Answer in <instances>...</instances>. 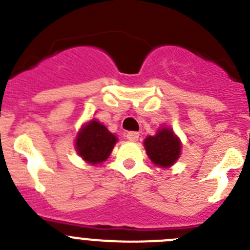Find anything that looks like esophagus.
Segmentation results:
<instances>
[{
    "label": "esophagus",
    "mask_w": 250,
    "mask_h": 250,
    "mask_svg": "<svg viewBox=\"0 0 250 250\" xmlns=\"http://www.w3.org/2000/svg\"><path fill=\"white\" fill-rule=\"evenodd\" d=\"M138 138H140V134L137 132H128L127 133V140L136 142V141H138Z\"/></svg>",
    "instance_id": "1"
}]
</instances>
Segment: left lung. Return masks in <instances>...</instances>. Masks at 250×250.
Returning <instances> with one entry per match:
<instances>
[{
	"instance_id": "1",
	"label": "left lung",
	"mask_w": 250,
	"mask_h": 250,
	"mask_svg": "<svg viewBox=\"0 0 250 250\" xmlns=\"http://www.w3.org/2000/svg\"><path fill=\"white\" fill-rule=\"evenodd\" d=\"M147 156L158 167L168 168L179 160L181 153V141L168 127L157 129L155 136H148L143 141Z\"/></svg>"
}]
</instances>
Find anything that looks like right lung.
Returning <instances> with one entry per match:
<instances>
[{
	"label": "right lung",
	"mask_w": 250,
	"mask_h": 250,
	"mask_svg": "<svg viewBox=\"0 0 250 250\" xmlns=\"http://www.w3.org/2000/svg\"><path fill=\"white\" fill-rule=\"evenodd\" d=\"M118 138L97 119L82 125L75 138V149L86 164L101 165L109 157Z\"/></svg>",
	"instance_id": "right-lung-1"
}]
</instances>
